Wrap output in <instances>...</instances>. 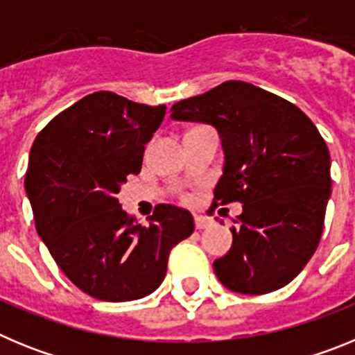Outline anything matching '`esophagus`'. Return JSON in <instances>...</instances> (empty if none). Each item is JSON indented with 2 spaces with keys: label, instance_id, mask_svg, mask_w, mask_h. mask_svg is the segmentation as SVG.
Here are the masks:
<instances>
[{
  "label": "esophagus",
  "instance_id": "34e87169",
  "mask_svg": "<svg viewBox=\"0 0 355 355\" xmlns=\"http://www.w3.org/2000/svg\"><path fill=\"white\" fill-rule=\"evenodd\" d=\"M213 222L209 220V218H206V216H200V215H196V227L197 229H206L209 227Z\"/></svg>",
  "mask_w": 355,
  "mask_h": 355
}]
</instances>
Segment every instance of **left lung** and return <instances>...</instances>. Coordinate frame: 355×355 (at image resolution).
Returning a JSON list of instances; mask_svg holds the SVG:
<instances>
[{
	"label": "left lung",
	"instance_id": "obj_1",
	"mask_svg": "<svg viewBox=\"0 0 355 355\" xmlns=\"http://www.w3.org/2000/svg\"><path fill=\"white\" fill-rule=\"evenodd\" d=\"M171 117L218 130L225 162L211 208L243 205L231 250L213 263L218 281L245 295L286 286L318 247L331 197V156L311 119L247 81L175 103Z\"/></svg>",
	"mask_w": 355,
	"mask_h": 355
}]
</instances>
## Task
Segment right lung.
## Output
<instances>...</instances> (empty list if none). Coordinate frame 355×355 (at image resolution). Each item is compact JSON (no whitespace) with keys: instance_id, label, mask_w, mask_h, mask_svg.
Masks as SVG:
<instances>
[{"instance_id":"right-lung-1","label":"right lung","mask_w":355,"mask_h":355,"mask_svg":"<svg viewBox=\"0 0 355 355\" xmlns=\"http://www.w3.org/2000/svg\"><path fill=\"white\" fill-rule=\"evenodd\" d=\"M165 105L94 92L49 121L31 146L26 193L39 236L81 291L106 302L142 299L162 284L168 254L193 233L192 213L158 205L142 225L117 193L142 168Z\"/></svg>"}]
</instances>
